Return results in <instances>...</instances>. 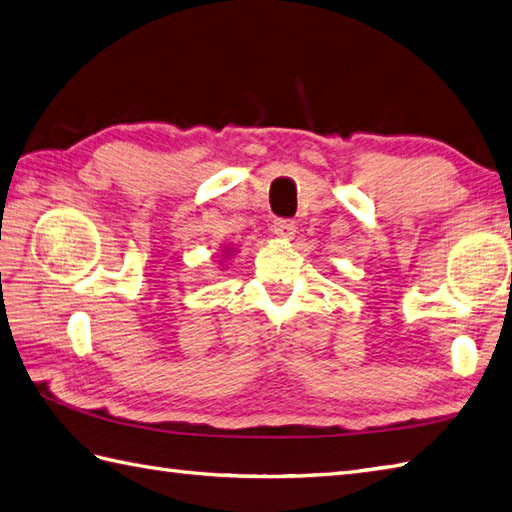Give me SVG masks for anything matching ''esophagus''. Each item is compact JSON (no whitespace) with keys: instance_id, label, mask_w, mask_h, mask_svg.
<instances>
[{"instance_id":"34e87169","label":"esophagus","mask_w":512,"mask_h":512,"mask_svg":"<svg viewBox=\"0 0 512 512\" xmlns=\"http://www.w3.org/2000/svg\"><path fill=\"white\" fill-rule=\"evenodd\" d=\"M295 231H297V226L292 220H275V224H273V233L279 239H292L295 237Z\"/></svg>"}]
</instances>
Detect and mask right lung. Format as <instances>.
Instances as JSON below:
<instances>
[{
    "label": "right lung",
    "mask_w": 512,
    "mask_h": 512,
    "mask_svg": "<svg viewBox=\"0 0 512 512\" xmlns=\"http://www.w3.org/2000/svg\"><path fill=\"white\" fill-rule=\"evenodd\" d=\"M231 255H235V248H231V246H224V250H222V259H231ZM220 266H224V264H220Z\"/></svg>",
    "instance_id": "1"
}]
</instances>
